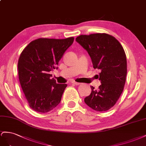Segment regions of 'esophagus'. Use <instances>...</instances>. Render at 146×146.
Returning <instances> with one entry per match:
<instances>
[{
    "mask_svg": "<svg viewBox=\"0 0 146 146\" xmlns=\"http://www.w3.org/2000/svg\"><path fill=\"white\" fill-rule=\"evenodd\" d=\"M72 83H73V84H75V85H80L81 84V83H80V82H75V81H73Z\"/></svg>",
    "mask_w": 146,
    "mask_h": 146,
    "instance_id": "1",
    "label": "esophagus"
}]
</instances>
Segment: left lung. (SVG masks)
<instances>
[{
  "label": "left lung",
  "instance_id": "8db88e82",
  "mask_svg": "<svg viewBox=\"0 0 146 146\" xmlns=\"http://www.w3.org/2000/svg\"><path fill=\"white\" fill-rule=\"evenodd\" d=\"M76 42L90 56L95 69L101 71L102 84L84 98L86 105L95 111H105L113 106L122 93L127 72V58L123 47L114 36L107 34L81 35Z\"/></svg>",
  "mask_w": 146,
  "mask_h": 146
}]
</instances>
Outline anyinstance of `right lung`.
<instances>
[{"label":"right lung","instance_id":"obj_1","mask_svg":"<svg viewBox=\"0 0 146 146\" xmlns=\"http://www.w3.org/2000/svg\"><path fill=\"white\" fill-rule=\"evenodd\" d=\"M74 38H38L21 52L18 64L19 80L29 106L38 112H48L60 102L67 86L57 84L49 74L57 66Z\"/></svg>","mask_w":146,"mask_h":146}]
</instances>
